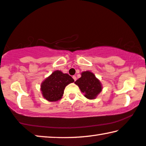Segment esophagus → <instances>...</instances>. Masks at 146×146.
<instances>
[{
	"label": "esophagus",
	"instance_id": "obj_1",
	"mask_svg": "<svg viewBox=\"0 0 146 146\" xmlns=\"http://www.w3.org/2000/svg\"><path fill=\"white\" fill-rule=\"evenodd\" d=\"M73 79L74 80H75H75H77V77H76V76H73Z\"/></svg>",
	"mask_w": 146,
	"mask_h": 146
}]
</instances>
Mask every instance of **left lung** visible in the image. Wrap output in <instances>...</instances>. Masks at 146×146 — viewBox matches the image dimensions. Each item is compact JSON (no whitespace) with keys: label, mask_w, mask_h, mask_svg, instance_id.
<instances>
[{"label":"left lung","mask_w":146,"mask_h":146,"mask_svg":"<svg viewBox=\"0 0 146 146\" xmlns=\"http://www.w3.org/2000/svg\"><path fill=\"white\" fill-rule=\"evenodd\" d=\"M75 83L79 87L86 98L95 99L102 90V84L96 76L90 71H86L81 73V77Z\"/></svg>","instance_id":"8db88e82"}]
</instances>
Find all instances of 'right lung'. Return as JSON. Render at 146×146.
Here are the masks:
<instances>
[{
	"mask_svg": "<svg viewBox=\"0 0 146 146\" xmlns=\"http://www.w3.org/2000/svg\"><path fill=\"white\" fill-rule=\"evenodd\" d=\"M73 82V79L68 74L58 70L54 71L41 84L43 97L49 102L59 100L63 96L66 86Z\"/></svg>",
	"mask_w": 146,
	"mask_h": 146,
	"instance_id": "add662e5",
	"label": "right lung"
}]
</instances>
